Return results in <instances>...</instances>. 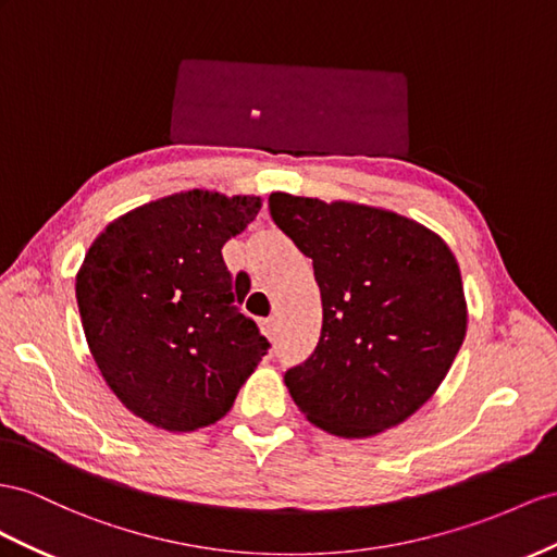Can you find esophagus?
<instances>
[{
    "mask_svg": "<svg viewBox=\"0 0 557 557\" xmlns=\"http://www.w3.org/2000/svg\"><path fill=\"white\" fill-rule=\"evenodd\" d=\"M261 332H263L268 338H273V336H275V332H277V320H275V318H265V320H261Z\"/></svg>",
    "mask_w": 557,
    "mask_h": 557,
    "instance_id": "1",
    "label": "esophagus"
}]
</instances>
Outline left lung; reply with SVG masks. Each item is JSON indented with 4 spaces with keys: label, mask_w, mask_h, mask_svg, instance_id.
<instances>
[{
    "label": "left lung",
    "mask_w": 557,
    "mask_h": 557,
    "mask_svg": "<svg viewBox=\"0 0 557 557\" xmlns=\"http://www.w3.org/2000/svg\"><path fill=\"white\" fill-rule=\"evenodd\" d=\"M270 216L312 259L322 296L315 352L284 383L324 433L372 437L419 411L459 352L461 270L431 227L348 199L273 193Z\"/></svg>",
    "instance_id": "obj_1"
}]
</instances>
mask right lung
I'll return each mask as SVG.
<instances>
[{
  "label": "right lung",
  "instance_id": "obj_1",
  "mask_svg": "<svg viewBox=\"0 0 557 557\" xmlns=\"http://www.w3.org/2000/svg\"><path fill=\"white\" fill-rule=\"evenodd\" d=\"M261 205L181 190L122 213L91 242L75 277L82 330L134 417L169 433L207 428L259 367L268 341L237 310L221 249Z\"/></svg>",
  "mask_w": 557,
  "mask_h": 557
}]
</instances>
